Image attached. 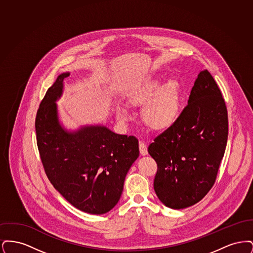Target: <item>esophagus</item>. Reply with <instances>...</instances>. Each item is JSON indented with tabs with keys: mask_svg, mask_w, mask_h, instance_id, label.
<instances>
[{
	"mask_svg": "<svg viewBox=\"0 0 253 253\" xmlns=\"http://www.w3.org/2000/svg\"><path fill=\"white\" fill-rule=\"evenodd\" d=\"M139 152H140V155H141V156H146V155H148V149H147V146H146L144 142H142V141H140V142H139Z\"/></svg>",
	"mask_w": 253,
	"mask_h": 253,
	"instance_id": "34e87169",
	"label": "esophagus"
}]
</instances>
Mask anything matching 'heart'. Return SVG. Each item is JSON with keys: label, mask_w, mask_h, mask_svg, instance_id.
Masks as SVG:
<instances>
[{"label": "heart", "mask_w": 253, "mask_h": 253, "mask_svg": "<svg viewBox=\"0 0 253 253\" xmlns=\"http://www.w3.org/2000/svg\"><path fill=\"white\" fill-rule=\"evenodd\" d=\"M133 105L145 106L144 120L149 126L161 130L169 127L180 112V85L169 81L162 85L159 81H151L131 96ZM118 119L122 122L132 120V113L126 105L117 108Z\"/></svg>", "instance_id": "obj_1"}]
</instances>
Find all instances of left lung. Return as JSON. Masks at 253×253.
Returning <instances> with one entry per match:
<instances>
[{"label": "left lung", "mask_w": 253, "mask_h": 253, "mask_svg": "<svg viewBox=\"0 0 253 253\" xmlns=\"http://www.w3.org/2000/svg\"><path fill=\"white\" fill-rule=\"evenodd\" d=\"M228 132L224 98L205 69L198 74L180 116L148 148L157 161L154 189L163 204L185 209L210 192L224 157Z\"/></svg>", "instance_id": "8db88e82"}]
</instances>
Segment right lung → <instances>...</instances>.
Segmentation results:
<instances>
[{"label":"right lung","mask_w":253,"mask_h":253,"mask_svg":"<svg viewBox=\"0 0 253 253\" xmlns=\"http://www.w3.org/2000/svg\"><path fill=\"white\" fill-rule=\"evenodd\" d=\"M69 76L59 75L41 102L35 122L38 149L49 180L70 204L104 214L121 199L126 174L139 156L138 140L101 124L66 129L57 101Z\"/></svg>","instance_id":"1"}]
</instances>
